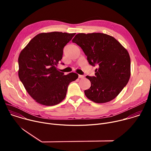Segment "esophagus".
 Instances as JSON below:
<instances>
[{
    "mask_svg": "<svg viewBox=\"0 0 151 151\" xmlns=\"http://www.w3.org/2000/svg\"><path fill=\"white\" fill-rule=\"evenodd\" d=\"M84 78V76H83V75H79V78Z\"/></svg>",
    "mask_w": 151,
    "mask_h": 151,
    "instance_id": "34e87169",
    "label": "esophagus"
}]
</instances>
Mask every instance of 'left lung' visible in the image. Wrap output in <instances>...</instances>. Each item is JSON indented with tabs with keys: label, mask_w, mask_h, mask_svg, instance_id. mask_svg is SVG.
I'll list each match as a JSON object with an SVG mask.
<instances>
[{
	"label": "left lung",
	"mask_w": 151,
	"mask_h": 151,
	"mask_svg": "<svg viewBox=\"0 0 151 151\" xmlns=\"http://www.w3.org/2000/svg\"><path fill=\"white\" fill-rule=\"evenodd\" d=\"M72 42L82 48L91 65L99 67L95 76H86L91 82V87L84 91L86 97L97 103L116 97L130 78L127 50L114 37L101 33H78Z\"/></svg>",
	"instance_id": "1"
}]
</instances>
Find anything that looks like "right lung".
<instances>
[{
  "label": "right lung",
  "instance_id": "right-lung-1",
  "mask_svg": "<svg viewBox=\"0 0 151 151\" xmlns=\"http://www.w3.org/2000/svg\"><path fill=\"white\" fill-rule=\"evenodd\" d=\"M75 35L58 32L41 33L21 51L18 76L37 103L49 106L60 103L66 97L69 83L78 78L73 72L64 75L57 68L64 47Z\"/></svg>",
  "mask_w": 151,
  "mask_h": 151
}]
</instances>
